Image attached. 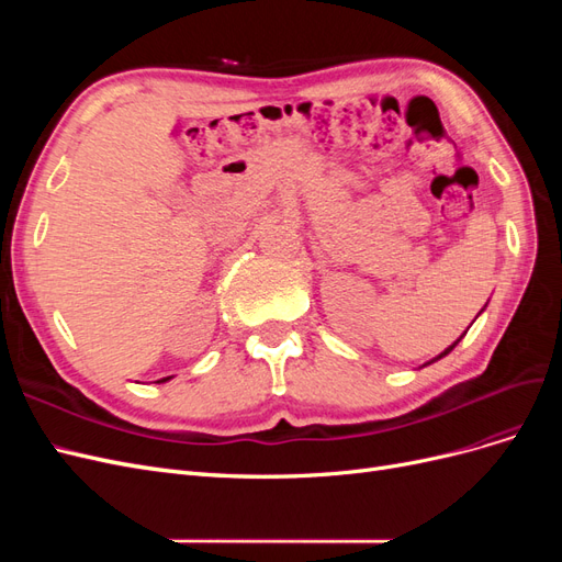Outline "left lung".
Masks as SVG:
<instances>
[{"label": "left lung", "instance_id": "obj_1", "mask_svg": "<svg viewBox=\"0 0 562 562\" xmlns=\"http://www.w3.org/2000/svg\"><path fill=\"white\" fill-rule=\"evenodd\" d=\"M464 335H467V333H464ZM464 335H462V337H464ZM462 337H459V339H462ZM459 339H457V342H452V345H450V347H448V349H446V351H440V353H438V356H436V359H431V361H427V363H424V366H431V363H436V361H440V359H443V356H448V353H450V351H452V349H454V347H457V345H459Z\"/></svg>", "mask_w": 562, "mask_h": 562}]
</instances>
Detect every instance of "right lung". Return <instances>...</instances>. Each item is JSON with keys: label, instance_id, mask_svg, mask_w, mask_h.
<instances>
[{"label": "right lung", "instance_id": "add662e5", "mask_svg": "<svg viewBox=\"0 0 562 562\" xmlns=\"http://www.w3.org/2000/svg\"><path fill=\"white\" fill-rule=\"evenodd\" d=\"M168 380H171V378H164V380H157V382H168Z\"/></svg>", "mask_w": 562, "mask_h": 562}]
</instances>
